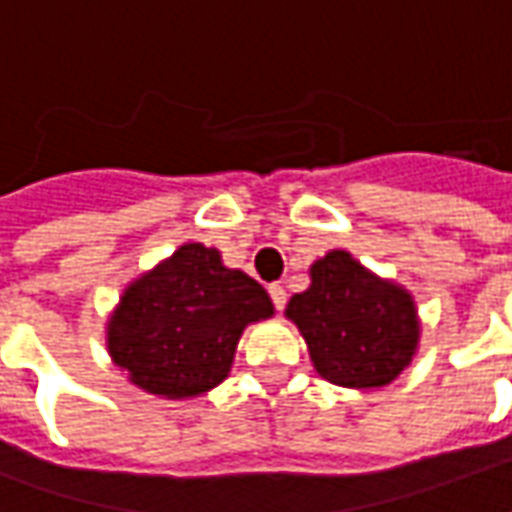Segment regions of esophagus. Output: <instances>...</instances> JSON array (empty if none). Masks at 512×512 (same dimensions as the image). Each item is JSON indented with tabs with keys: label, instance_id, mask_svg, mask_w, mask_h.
Segmentation results:
<instances>
[{
	"label": "esophagus",
	"instance_id": "esophagus-1",
	"mask_svg": "<svg viewBox=\"0 0 512 512\" xmlns=\"http://www.w3.org/2000/svg\"><path fill=\"white\" fill-rule=\"evenodd\" d=\"M268 296H271V301H274V307H277V310H285V304H288V293H285L282 285H268Z\"/></svg>",
	"mask_w": 512,
	"mask_h": 512
}]
</instances>
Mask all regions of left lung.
I'll return each mask as SVG.
<instances>
[{
  "mask_svg": "<svg viewBox=\"0 0 512 512\" xmlns=\"http://www.w3.org/2000/svg\"><path fill=\"white\" fill-rule=\"evenodd\" d=\"M312 285L288 304L312 365L340 386H384L417 351L419 323L406 290L367 274L348 252H329L310 268Z\"/></svg>",
  "mask_w": 512,
  "mask_h": 512,
  "instance_id": "1",
  "label": "left lung"
}]
</instances>
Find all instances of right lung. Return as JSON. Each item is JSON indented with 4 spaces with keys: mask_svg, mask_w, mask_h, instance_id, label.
I'll return each mask as SVG.
<instances>
[{
    "mask_svg": "<svg viewBox=\"0 0 512 512\" xmlns=\"http://www.w3.org/2000/svg\"><path fill=\"white\" fill-rule=\"evenodd\" d=\"M271 312L263 285L224 268L216 249L186 244L126 290L109 321V354L145 392L202 395L227 378L246 323Z\"/></svg>",
    "mask_w": 512,
    "mask_h": 512,
    "instance_id": "right-lung-1",
    "label": "right lung"
}]
</instances>
